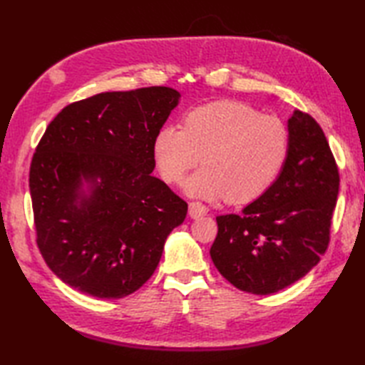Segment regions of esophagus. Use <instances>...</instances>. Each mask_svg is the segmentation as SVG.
Wrapping results in <instances>:
<instances>
[{"label": "esophagus", "instance_id": "esophagus-1", "mask_svg": "<svg viewBox=\"0 0 365 365\" xmlns=\"http://www.w3.org/2000/svg\"><path fill=\"white\" fill-rule=\"evenodd\" d=\"M190 216L191 218H199V216H204L207 213V207L202 202H197V200H192L190 202Z\"/></svg>", "mask_w": 365, "mask_h": 365}]
</instances>
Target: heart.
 I'll use <instances>...</instances> for the list:
<instances>
[{
    "mask_svg": "<svg viewBox=\"0 0 365 365\" xmlns=\"http://www.w3.org/2000/svg\"><path fill=\"white\" fill-rule=\"evenodd\" d=\"M289 150L290 131L282 119L234 100L192 108L183 128L161 127L152 145L163 180L180 182L202 160L204 168L185 182V191L232 204L260 197L281 174Z\"/></svg>",
    "mask_w": 365,
    "mask_h": 365,
    "instance_id": "obj_1",
    "label": "heart"
}]
</instances>
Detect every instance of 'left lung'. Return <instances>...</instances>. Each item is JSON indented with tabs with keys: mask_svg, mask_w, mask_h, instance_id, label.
I'll return each instance as SVG.
<instances>
[{
	"mask_svg": "<svg viewBox=\"0 0 365 365\" xmlns=\"http://www.w3.org/2000/svg\"><path fill=\"white\" fill-rule=\"evenodd\" d=\"M290 150L277 180L242 215L216 216L210 255L237 289L269 294L306 276L327 252L339 168L320 123L294 111Z\"/></svg>",
	"mask_w": 365,
	"mask_h": 365,
	"instance_id": "1",
	"label": "left lung"
}]
</instances>
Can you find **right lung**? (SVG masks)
I'll list each match as a JSON object with an SVG mask.
<instances>
[{
    "label": "right lung",
    "instance_id": "1",
    "mask_svg": "<svg viewBox=\"0 0 365 365\" xmlns=\"http://www.w3.org/2000/svg\"><path fill=\"white\" fill-rule=\"evenodd\" d=\"M178 97L166 86L102 92L67 105L46 127L29 168L36 242L67 285L118 299L157 269L168 235L188 212L152 175L153 138Z\"/></svg>",
    "mask_w": 365,
    "mask_h": 365
}]
</instances>
